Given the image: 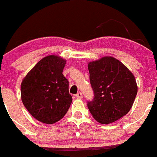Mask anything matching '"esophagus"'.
<instances>
[{"label":"esophagus","instance_id":"1","mask_svg":"<svg viewBox=\"0 0 157 157\" xmlns=\"http://www.w3.org/2000/svg\"><path fill=\"white\" fill-rule=\"evenodd\" d=\"M76 97H77V98H82V97H83V94H82L81 92H78L77 94H76Z\"/></svg>","mask_w":157,"mask_h":157}]
</instances>
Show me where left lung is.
Here are the masks:
<instances>
[{"instance_id": "obj_1", "label": "left lung", "mask_w": 157, "mask_h": 157, "mask_svg": "<svg viewBox=\"0 0 157 157\" xmlns=\"http://www.w3.org/2000/svg\"><path fill=\"white\" fill-rule=\"evenodd\" d=\"M88 70L94 98L87 107L94 119L107 124L126 115L138 92L133 73L110 56L89 63Z\"/></svg>"}]
</instances>
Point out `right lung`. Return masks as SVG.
<instances>
[{
	"label": "right lung",
	"instance_id": "1",
	"mask_svg": "<svg viewBox=\"0 0 157 157\" xmlns=\"http://www.w3.org/2000/svg\"><path fill=\"white\" fill-rule=\"evenodd\" d=\"M66 63L59 56H46L22 80V103L40 122L52 124L60 121L71 105L69 81L63 74Z\"/></svg>",
	"mask_w": 157,
	"mask_h": 157
}]
</instances>
